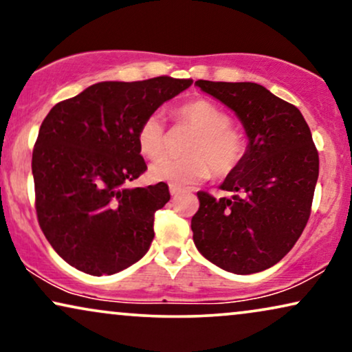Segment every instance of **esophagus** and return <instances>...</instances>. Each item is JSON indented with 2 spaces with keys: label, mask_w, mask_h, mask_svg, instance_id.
Wrapping results in <instances>:
<instances>
[{
  "label": "esophagus",
  "mask_w": 352,
  "mask_h": 352,
  "mask_svg": "<svg viewBox=\"0 0 352 352\" xmlns=\"http://www.w3.org/2000/svg\"><path fill=\"white\" fill-rule=\"evenodd\" d=\"M182 192V189L179 186H175V184H170V194L173 195V197H177Z\"/></svg>",
  "instance_id": "obj_1"
}]
</instances>
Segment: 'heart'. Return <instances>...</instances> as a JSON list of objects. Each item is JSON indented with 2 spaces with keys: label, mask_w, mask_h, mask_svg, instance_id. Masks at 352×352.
Here are the masks:
<instances>
[{
  "label": "heart",
  "mask_w": 352,
  "mask_h": 352,
  "mask_svg": "<svg viewBox=\"0 0 352 352\" xmlns=\"http://www.w3.org/2000/svg\"><path fill=\"white\" fill-rule=\"evenodd\" d=\"M179 123L195 129L186 144V157H163L151 166L153 181L190 186L214 175H229L245 153V141L230 124V117L208 99H192L175 110ZM136 141L139 152L147 158H158L165 152L166 129L158 113H151L139 124Z\"/></svg>",
  "instance_id": "heart-1"
}]
</instances>
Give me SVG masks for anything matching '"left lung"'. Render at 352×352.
Returning a JSON list of instances; mask_svg holds the SVG:
<instances>
[{
  "label": "left lung",
  "mask_w": 352,
  "mask_h": 352,
  "mask_svg": "<svg viewBox=\"0 0 352 352\" xmlns=\"http://www.w3.org/2000/svg\"><path fill=\"white\" fill-rule=\"evenodd\" d=\"M204 93L234 110L248 138L242 160L214 199L199 192L190 228L199 252L234 274L274 266L306 228L319 177V153L295 105L256 83L199 80Z\"/></svg>",
  "instance_id": "8db88e82"
}]
</instances>
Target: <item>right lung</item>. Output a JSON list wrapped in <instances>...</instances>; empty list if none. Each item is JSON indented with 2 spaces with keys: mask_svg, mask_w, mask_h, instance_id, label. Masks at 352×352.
<instances>
[{
  "mask_svg": "<svg viewBox=\"0 0 352 352\" xmlns=\"http://www.w3.org/2000/svg\"><path fill=\"white\" fill-rule=\"evenodd\" d=\"M192 80L157 76L100 81L56 104L33 147L40 228L59 256L91 276L139 261L153 240V216L170 200L165 182L129 187L147 170L139 124Z\"/></svg>",
  "mask_w": 352,
  "mask_h": 352,
  "instance_id": "add662e5",
  "label": "right lung"
}]
</instances>
